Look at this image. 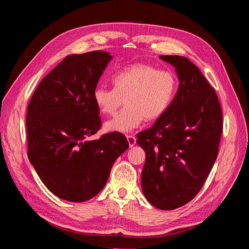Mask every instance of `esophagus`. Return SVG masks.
Returning a JSON list of instances; mask_svg holds the SVG:
<instances>
[{
  "instance_id": "34e87169",
  "label": "esophagus",
  "mask_w": 249,
  "mask_h": 249,
  "mask_svg": "<svg viewBox=\"0 0 249 249\" xmlns=\"http://www.w3.org/2000/svg\"><path fill=\"white\" fill-rule=\"evenodd\" d=\"M126 139H127V142H129L130 147H133L135 144H136V137L132 136V135H127Z\"/></svg>"
}]
</instances>
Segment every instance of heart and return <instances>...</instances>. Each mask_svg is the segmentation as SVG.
I'll use <instances>...</instances> for the list:
<instances>
[{
    "instance_id": "heart-1",
    "label": "heart",
    "mask_w": 249,
    "mask_h": 249,
    "mask_svg": "<svg viewBox=\"0 0 249 249\" xmlns=\"http://www.w3.org/2000/svg\"><path fill=\"white\" fill-rule=\"evenodd\" d=\"M114 88L96 86L92 92L95 106L105 115L123 111L105 124L109 132L129 133L143 120L152 122L167 111L177 93L178 82L173 72L158 70L148 63H135L116 72L112 78Z\"/></svg>"
}]
</instances>
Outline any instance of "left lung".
Here are the masks:
<instances>
[{
  "mask_svg": "<svg viewBox=\"0 0 249 249\" xmlns=\"http://www.w3.org/2000/svg\"><path fill=\"white\" fill-rule=\"evenodd\" d=\"M175 66L178 92L154 125L137 135L145 150L141 186L146 199L173 210L193 199L218 155L222 111L215 90L198 67L183 56H160Z\"/></svg>",
  "mask_w": 249,
  "mask_h": 249,
  "instance_id": "1",
  "label": "left lung"
}]
</instances>
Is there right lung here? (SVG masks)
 <instances>
[{
    "label": "right lung",
    "mask_w": 249,
    "mask_h": 249,
    "mask_svg": "<svg viewBox=\"0 0 249 249\" xmlns=\"http://www.w3.org/2000/svg\"><path fill=\"white\" fill-rule=\"evenodd\" d=\"M111 59L104 51L69 55L41 80L29 103L28 158L59 198L82 202L94 197L129 147L120 133L87 139L101 127L92 92Z\"/></svg>",
    "instance_id": "right-lung-1"
}]
</instances>
